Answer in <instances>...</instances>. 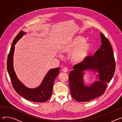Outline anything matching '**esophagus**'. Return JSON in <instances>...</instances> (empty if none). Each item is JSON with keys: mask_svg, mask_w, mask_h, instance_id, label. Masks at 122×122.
<instances>
[{"mask_svg": "<svg viewBox=\"0 0 122 122\" xmlns=\"http://www.w3.org/2000/svg\"><path fill=\"white\" fill-rule=\"evenodd\" d=\"M62 71L64 72H67L68 71V68L66 67H64V68H63L62 69Z\"/></svg>", "mask_w": 122, "mask_h": 122, "instance_id": "34e87169", "label": "esophagus"}]
</instances>
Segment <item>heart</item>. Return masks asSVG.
Here are the masks:
<instances>
[{
    "label": "heart",
    "mask_w": 122,
    "mask_h": 122,
    "mask_svg": "<svg viewBox=\"0 0 122 122\" xmlns=\"http://www.w3.org/2000/svg\"><path fill=\"white\" fill-rule=\"evenodd\" d=\"M84 40L82 36H76L66 43L61 50L63 53H69L74 48L71 54L72 60L75 63L81 62L87 56L91 49V44Z\"/></svg>",
    "instance_id": "heart-1"
}]
</instances>
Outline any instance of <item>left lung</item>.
<instances>
[{
    "label": "left lung",
    "mask_w": 122,
    "mask_h": 122,
    "mask_svg": "<svg viewBox=\"0 0 122 122\" xmlns=\"http://www.w3.org/2000/svg\"><path fill=\"white\" fill-rule=\"evenodd\" d=\"M101 45L93 56H88L75 65L69 74V84L71 96L78 102L89 101L102 95L107 84L112 79L115 70V61L109 40L100 33ZM91 70L99 73V81L90 86L84 85L83 71Z\"/></svg>",
    "instance_id": "left-lung-1"
}]
</instances>
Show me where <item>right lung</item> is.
<instances>
[{
    "label": "right lung",
    "mask_w": 122,
    "mask_h": 122,
    "mask_svg": "<svg viewBox=\"0 0 122 122\" xmlns=\"http://www.w3.org/2000/svg\"><path fill=\"white\" fill-rule=\"evenodd\" d=\"M25 34L21 30L14 39L11 46L7 60V70L10 78L13 87L19 95L27 100L35 102H44L51 97L53 85L56 77L59 75V67L51 69L44 77L41 84L36 88L30 89L25 86L17 77L13 69V56L14 45Z\"/></svg>",
    "instance_id": "add662e5"
}]
</instances>
